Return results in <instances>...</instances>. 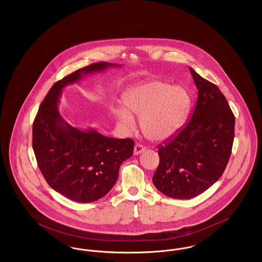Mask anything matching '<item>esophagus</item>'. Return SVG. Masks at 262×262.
I'll return each mask as SVG.
<instances>
[{"instance_id": "esophagus-1", "label": "esophagus", "mask_w": 262, "mask_h": 262, "mask_svg": "<svg viewBox=\"0 0 262 262\" xmlns=\"http://www.w3.org/2000/svg\"><path fill=\"white\" fill-rule=\"evenodd\" d=\"M144 151H145V147H143L142 145L137 144V145L135 146L134 154H135V155H139V154H141V153H142V152H144Z\"/></svg>"}]
</instances>
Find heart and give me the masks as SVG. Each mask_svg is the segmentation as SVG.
Wrapping results in <instances>:
<instances>
[{
    "label": "heart",
    "instance_id": "1",
    "mask_svg": "<svg viewBox=\"0 0 262 262\" xmlns=\"http://www.w3.org/2000/svg\"><path fill=\"white\" fill-rule=\"evenodd\" d=\"M122 101L125 107H118L114 113L127 132L136 127L135 115L140 118L141 130L146 138L165 142L183 128L191 99L186 88L148 80L127 89Z\"/></svg>",
    "mask_w": 262,
    "mask_h": 262
}]
</instances>
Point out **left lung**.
I'll use <instances>...</instances> for the list:
<instances>
[{"label": "left lung", "mask_w": 262, "mask_h": 262, "mask_svg": "<svg viewBox=\"0 0 262 262\" xmlns=\"http://www.w3.org/2000/svg\"><path fill=\"white\" fill-rule=\"evenodd\" d=\"M189 71L199 91L196 106L186 127L158 150L160 162L152 179L159 191L176 200L195 198L219 180L235 136V116L223 93Z\"/></svg>", "instance_id": "obj_1"}]
</instances>
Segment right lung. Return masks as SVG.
Returning a JSON list of instances; mask_svg holds the SVG:
<instances>
[{"mask_svg": "<svg viewBox=\"0 0 262 262\" xmlns=\"http://www.w3.org/2000/svg\"><path fill=\"white\" fill-rule=\"evenodd\" d=\"M121 64L97 62L57 81L39 107L32 127V147L39 169L54 190L76 202H93L115 186L122 163L133 156L134 141L104 137L96 129H80L59 111L63 88L88 75Z\"/></svg>", "mask_w": 262, "mask_h": 262, "instance_id": "1", "label": "right lung"}]
</instances>
